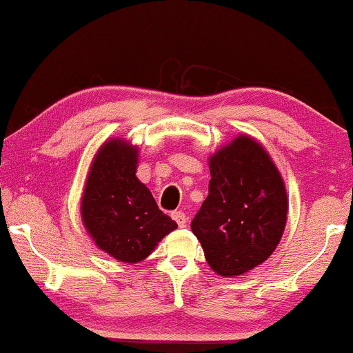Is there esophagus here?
I'll return each instance as SVG.
<instances>
[{
  "label": "esophagus",
  "instance_id": "34e87169",
  "mask_svg": "<svg viewBox=\"0 0 353 353\" xmlns=\"http://www.w3.org/2000/svg\"><path fill=\"white\" fill-rule=\"evenodd\" d=\"M172 219L177 222L179 227H185V224H187V216H185V212H183V211L172 212Z\"/></svg>",
  "mask_w": 353,
  "mask_h": 353
}]
</instances>
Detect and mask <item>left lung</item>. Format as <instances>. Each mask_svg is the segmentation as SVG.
Instances as JSON below:
<instances>
[{
    "label": "left lung",
    "instance_id": "8db88e82",
    "mask_svg": "<svg viewBox=\"0 0 353 353\" xmlns=\"http://www.w3.org/2000/svg\"><path fill=\"white\" fill-rule=\"evenodd\" d=\"M210 193L192 221L208 264L235 276L267 261L286 225L280 172L254 139L238 136L210 160Z\"/></svg>",
    "mask_w": 353,
    "mask_h": 353
}]
</instances>
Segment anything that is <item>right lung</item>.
I'll list each match as a JSON object with an SVG mask.
<instances>
[{
  "instance_id": "right-lung-1",
  "label": "right lung",
  "mask_w": 353,
  "mask_h": 353,
  "mask_svg": "<svg viewBox=\"0 0 353 353\" xmlns=\"http://www.w3.org/2000/svg\"><path fill=\"white\" fill-rule=\"evenodd\" d=\"M137 148L112 139L94 158L81 217L96 245L123 262H139L177 224L136 177Z\"/></svg>"
}]
</instances>
